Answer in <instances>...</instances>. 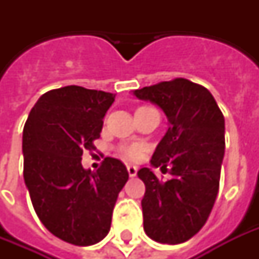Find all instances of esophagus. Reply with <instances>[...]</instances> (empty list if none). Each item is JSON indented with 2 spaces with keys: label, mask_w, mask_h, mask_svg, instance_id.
Masks as SVG:
<instances>
[{
  "label": "esophagus",
  "mask_w": 259,
  "mask_h": 259,
  "mask_svg": "<svg viewBox=\"0 0 259 259\" xmlns=\"http://www.w3.org/2000/svg\"><path fill=\"white\" fill-rule=\"evenodd\" d=\"M127 172H129L130 177L137 176L138 168H137V166H134V165H127Z\"/></svg>",
  "instance_id": "obj_1"
}]
</instances>
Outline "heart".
I'll use <instances>...</instances> for the list:
<instances>
[{
    "label": "heart",
    "instance_id": "b5f03b06",
    "mask_svg": "<svg viewBox=\"0 0 259 259\" xmlns=\"http://www.w3.org/2000/svg\"><path fill=\"white\" fill-rule=\"evenodd\" d=\"M123 154H125L126 157L130 158V160H137L140 158L142 153V146L140 145H129L125 146L123 149H122Z\"/></svg>",
    "mask_w": 259,
    "mask_h": 259
}]
</instances>
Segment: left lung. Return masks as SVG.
Instances as JSON below:
<instances>
[{"label": "left lung", "mask_w": 259, "mask_h": 259, "mask_svg": "<svg viewBox=\"0 0 259 259\" xmlns=\"http://www.w3.org/2000/svg\"><path fill=\"white\" fill-rule=\"evenodd\" d=\"M133 95L158 106L169 125L150 164L161 170L169 165L170 180L161 183L150 168L137 173L146 188L144 230L160 243H183L204 226L217 199L225 117L208 90L183 78L134 90Z\"/></svg>", "instance_id": "obj_1"}]
</instances>
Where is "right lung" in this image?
I'll list each match as a JSON object with an SVG mask.
<instances>
[{
  "label": "right lung",
  "mask_w": 259,
  "mask_h": 259,
  "mask_svg": "<svg viewBox=\"0 0 259 259\" xmlns=\"http://www.w3.org/2000/svg\"><path fill=\"white\" fill-rule=\"evenodd\" d=\"M115 95L80 86L51 90L38 98L22 132L24 180L46 229L71 245L90 246L109 234L113 209L129 173L106 157L84 169Z\"/></svg>",
  "instance_id": "obj_1"
}]
</instances>
